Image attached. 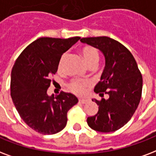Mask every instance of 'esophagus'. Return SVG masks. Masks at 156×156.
<instances>
[{
  "label": "esophagus",
  "instance_id": "obj_1",
  "mask_svg": "<svg viewBox=\"0 0 156 156\" xmlns=\"http://www.w3.org/2000/svg\"><path fill=\"white\" fill-rule=\"evenodd\" d=\"M78 101H79V103H81V104H85V103H87V100L79 99L78 100Z\"/></svg>",
  "mask_w": 156,
  "mask_h": 156
}]
</instances>
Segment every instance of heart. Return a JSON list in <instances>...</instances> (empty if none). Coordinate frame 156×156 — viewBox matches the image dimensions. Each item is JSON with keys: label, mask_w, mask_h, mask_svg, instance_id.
Wrapping results in <instances>:
<instances>
[{"label": "heart", "mask_w": 156, "mask_h": 156, "mask_svg": "<svg viewBox=\"0 0 156 156\" xmlns=\"http://www.w3.org/2000/svg\"><path fill=\"white\" fill-rule=\"evenodd\" d=\"M82 55L84 59V61L86 62L87 65H91L92 64H96L97 65L98 61H99V53L97 50L91 47V46H86L82 49ZM66 54H64L61 56L60 59L59 61V65H58V69H61L63 66V62L65 59ZM89 87V83L87 82H83V81L79 80H74L71 82L69 84V88L71 91L74 92V93L78 94V95H83L85 94L87 91V88Z\"/></svg>", "instance_id": "1"}]
</instances>
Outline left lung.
I'll list each match as a JSON object with an SVG mask.
<instances>
[{
    "mask_svg": "<svg viewBox=\"0 0 156 156\" xmlns=\"http://www.w3.org/2000/svg\"><path fill=\"white\" fill-rule=\"evenodd\" d=\"M81 42L97 48L105 57V66L94 91L105 92L108 99L97 101L98 112L87 119L93 130L115 132L130 120L141 100L142 76L134 57L125 46L108 37H84Z\"/></svg>",
    "mask_w": 156,
    "mask_h": 156,
    "instance_id": "left-lung-1",
    "label": "left lung"
}]
</instances>
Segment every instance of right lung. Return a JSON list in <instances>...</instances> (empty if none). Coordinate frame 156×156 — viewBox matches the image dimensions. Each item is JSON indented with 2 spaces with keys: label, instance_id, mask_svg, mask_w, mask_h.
Segmentation results:
<instances>
[{
  "label": "right lung",
  "instance_id": "add662e5",
  "mask_svg": "<svg viewBox=\"0 0 156 156\" xmlns=\"http://www.w3.org/2000/svg\"><path fill=\"white\" fill-rule=\"evenodd\" d=\"M80 38H38L23 50L12 69V101L23 120L37 133L51 135L63 130L67 112L78 103L73 94L49 96L47 89L62 55Z\"/></svg>",
  "mask_w": 156,
  "mask_h": 156
}]
</instances>
